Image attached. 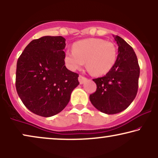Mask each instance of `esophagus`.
I'll return each mask as SVG.
<instances>
[{
  "instance_id": "1",
  "label": "esophagus",
  "mask_w": 158,
  "mask_h": 158,
  "mask_svg": "<svg viewBox=\"0 0 158 158\" xmlns=\"http://www.w3.org/2000/svg\"><path fill=\"white\" fill-rule=\"evenodd\" d=\"M87 80V78L86 77H83V76H81V75H79V83L81 84H83L84 82H85V81Z\"/></svg>"
}]
</instances>
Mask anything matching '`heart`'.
<instances>
[{
  "label": "heart",
  "instance_id": "1",
  "mask_svg": "<svg viewBox=\"0 0 158 158\" xmlns=\"http://www.w3.org/2000/svg\"><path fill=\"white\" fill-rule=\"evenodd\" d=\"M118 50L112 42L98 38H89L76 42L73 50H67L64 62L71 71L81 69L85 64L94 75H104L115 66Z\"/></svg>",
  "mask_w": 158,
  "mask_h": 158
}]
</instances>
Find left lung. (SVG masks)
Returning <instances> with one entry per match:
<instances>
[{"label":"left lung","instance_id":"8db88e82","mask_svg":"<svg viewBox=\"0 0 158 158\" xmlns=\"http://www.w3.org/2000/svg\"><path fill=\"white\" fill-rule=\"evenodd\" d=\"M113 37L118 45L116 63L106 76L93 79L97 89L89 95L92 104L106 114L121 112L133 102L137 93L140 73L133 48L121 37Z\"/></svg>","mask_w":158,"mask_h":158}]
</instances>
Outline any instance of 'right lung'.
I'll list each match as a JSON object with an SVG mask.
<instances>
[{
	"mask_svg": "<svg viewBox=\"0 0 158 158\" xmlns=\"http://www.w3.org/2000/svg\"><path fill=\"white\" fill-rule=\"evenodd\" d=\"M66 40L45 36L33 40L17 60L16 88L31 112L43 117L60 113L79 85V74L65 66Z\"/></svg>",
	"mask_w": 158,
	"mask_h": 158,
	"instance_id": "1",
	"label": "right lung"
}]
</instances>
